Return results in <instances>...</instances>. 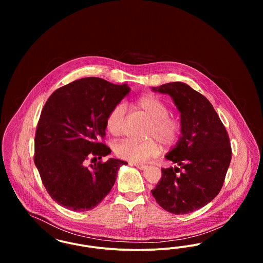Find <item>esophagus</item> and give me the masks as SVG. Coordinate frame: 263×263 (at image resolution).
Returning <instances> with one entry per match:
<instances>
[{"mask_svg": "<svg viewBox=\"0 0 263 263\" xmlns=\"http://www.w3.org/2000/svg\"><path fill=\"white\" fill-rule=\"evenodd\" d=\"M137 168H139V170H146L147 167H148V165H146V164H143V163H133Z\"/></svg>", "mask_w": 263, "mask_h": 263, "instance_id": "1", "label": "esophagus"}]
</instances>
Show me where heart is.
I'll return each mask as SVG.
<instances>
[{
    "label": "heart",
    "mask_w": 263,
    "mask_h": 263,
    "mask_svg": "<svg viewBox=\"0 0 263 263\" xmlns=\"http://www.w3.org/2000/svg\"><path fill=\"white\" fill-rule=\"evenodd\" d=\"M132 105L135 110L143 113L151 120L147 137L157 139L165 147L175 144L180 134V123L177 119L170 116V109L163 101L147 95L138 98ZM125 116L126 106L122 103L115 105L108 113L105 126L114 137H119L123 134ZM114 152L122 160L133 163H145L159 155L160 147L154 140L139 143L127 139L117 143Z\"/></svg>",
    "instance_id": "1"
}]
</instances>
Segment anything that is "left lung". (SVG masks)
Here are the masks:
<instances>
[{
	"mask_svg": "<svg viewBox=\"0 0 263 263\" xmlns=\"http://www.w3.org/2000/svg\"><path fill=\"white\" fill-rule=\"evenodd\" d=\"M168 95L180 113L181 136L165 159L175 167L162 168L152 190L159 205L175 215L188 214L218 195L232 159L230 139L212 104L181 82L152 88Z\"/></svg>",
	"mask_w": 263,
	"mask_h": 263,
	"instance_id": "1",
	"label": "left lung"
}]
</instances>
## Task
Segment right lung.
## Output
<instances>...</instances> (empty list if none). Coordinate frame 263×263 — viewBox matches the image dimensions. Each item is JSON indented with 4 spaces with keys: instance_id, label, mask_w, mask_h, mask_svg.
Returning <instances> with one entry per match:
<instances>
[{
    "instance_id": "right-lung-1",
    "label": "right lung",
    "mask_w": 263,
    "mask_h": 263,
    "mask_svg": "<svg viewBox=\"0 0 263 263\" xmlns=\"http://www.w3.org/2000/svg\"><path fill=\"white\" fill-rule=\"evenodd\" d=\"M131 88L89 77L56 89L38 121L34 163L51 198L63 207L84 212L95 208L111 190L124 161L86 165L88 158L100 160L111 150L100 143L105 120Z\"/></svg>"
}]
</instances>
